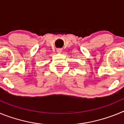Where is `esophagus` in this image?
<instances>
[{
  "instance_id": "1",
  "label": "esophagus",
  "mask_w": 124,
  "mask_h": 124,
  "mask_svg": "<svg viewBox=\"0 0 124 124\" xmlns=\"http://www.w3.org/2000/svg\"><path fill=\"white\" fill-rule=\"evenodd\" d=\"M56 51L58 53H61V51H62V50H61V48H58L56 50Z\"/></svg>"
}]
</instances>
